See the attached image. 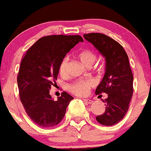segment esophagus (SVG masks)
Instances as JSON below:
<instances>
[{"label":"esophagus","instance_id":"34e87169","mask_svg":"<svg viewBox=\"0 0 151 151\" xmlns=\"http://www.w3.org/2000/svg\"><path fill=\"white\" fill-rule=\"evenodd\" d=\"M83 101L85 102V104H91L93 103V101L90 99H83Z\"/></svg>","mask_w":151,"mask_h":151}]
</instances>
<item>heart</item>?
I'll return each mask as SVG.
<instances>
[{"instance_id": "b5f03b06", "label": "heart", "mask_w": 151, "mask_h": 151, "mask_svg": "<svg viewBox=\"0 0 151 151\" xmlns=\"http://www.w3.org/2000/svg\"><path fill=\"white\" fill-rule=\"evenodd\" d=\"M78 57L85 65L89 67L96 60L97 55L92 50L84 49L78 53ZM68 64V58L65 57L61 61L59 67L60 74L62 76H65L67 74ZM98 67V66H96V68ZM94 85L95 83L93 82V80L89 79L79 80L69 86L68 90L70 92L77 96H86L88 95L90 89L94 86Z\"/></svg>"}]
</instances>
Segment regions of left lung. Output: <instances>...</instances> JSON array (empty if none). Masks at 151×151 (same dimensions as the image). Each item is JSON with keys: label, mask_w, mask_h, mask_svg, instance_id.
I'll list each match as a JSON object with an SVG mask.
<instances>
[{"label": "left lung", "mask_w": 151, "mask_h": 151, "mask_svg": "<svg viewBox=\"0 0 151 151\" xmlns=\"http://www.w3.org/2000/svg\"><path fill=\"white\" fill-rule=\"evenodd\" d=\"M84 38L103 54L106 59V73L95 94L106 93L103 100L106 110L96 117L105 126H112L122 121L127 112L133 94V76L126 51L120 44L105 34L91 33Z\"/></svg>", "instance_id": "left-lung-1"}]
</instances>
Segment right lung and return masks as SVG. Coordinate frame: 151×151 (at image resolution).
Listing matches in <instances>:
<instances>
[{
	"instance_id": "right-lung-1",
	"label": "right lung",
	"mask_w": 151,
	"mask_h": 151,
	"mask_svg": "<svg viewBox=\"0 0 151 151\" xmlns=\"http://www.w3.org/2000/svg\"><path fill=\"white\" fill-rule=\"evenodd\" d=\"M83 39L79 35H53L39 39L21 62L17 82L21 102L31 120L42 127L58 124L72 96L63 91L57 101L50 95L66 53Z\"/></svg>"
}]
</instances>
